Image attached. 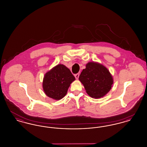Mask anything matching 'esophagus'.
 Here are the masks:
<instances>
[{
    "instance_id": "esophagus-1",
    "label": "esophagus",
    "mask_w": 147,
    "mask_h": 147,
    "mask_svg": "<svg viewBox=\"0 0 147 147\" xmlns=\"http://www.w3.org/2000/svg\"><path fill=\"white\" fill-rule=\"evenodd\" d=\"M75 78H76V79H78V78H79V73H78V74H75Z\"/></svg>"
}]
</instances>
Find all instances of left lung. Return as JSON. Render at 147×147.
Instances as JSON below:
<instances>
[{"instance_id": "1", "label": "left lung", "mask_w": 147, "mask_h": 147, "mask_svg": "<svg viewBox=\"0 0 147 147\" xmlns=\"http://www.w3.org/2000/svg\"><path fill=\"white\" fill-rule=\"evenodd\" d=\"M79 80L84 85L86 93L94 98L104 97L111 90L113 83L112 76L107 68L94 62L86 64Z\"/></svg>"}]
</instances>
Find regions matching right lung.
Instances as JSON below:
<instances>
[{"instance_id":"obj_1","label":"right lung","mask_w":147,"mask_h":147,"mask_svg":"<svg viewBox=\"0 0 147 147\" xmlns=\"http://www.w3.org/2000/svg\"><path fill=\"white\" fill-rule=\"evenodd\" d=\"M75 80L70 70L59 64L45 74L42 82L43 89L47 96L59 100L65 96L70 84Z\"/></svg>"}]
</instances>
